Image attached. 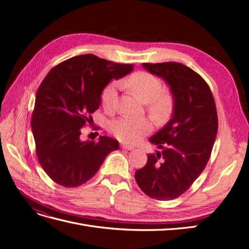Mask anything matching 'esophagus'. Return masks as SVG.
<instances>
[{"label":"esophagus","instance_id":"1","mask_svg":"<svg viewBox=\"0 0 249 249\" xmlns=\"http://www.w3.org/2000/svg\"><path fill=\"white\" fill-rule=\"evenodd\" d=\"M122 148L126 150H133L135 147L133 145H127V144H122Z\"/></svg>","mask_w":249,"mask_h":249}]
</instances>
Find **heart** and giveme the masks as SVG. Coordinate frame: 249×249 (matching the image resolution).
Returning a JSON list of instances; mask_svg holds the SVG:
<instances>
[{"instance_id":"b5f03b06","label":"heart","mask_w":249,"mask_h":249,"mask_svg":"<svg viewBox=\"0 0 249 249\" xmlns=\"http://www.w3.org/2000/svg\"><path fill=\"white\" fill-rule=\"evenodd\" d=\"M122 85L129 88L140 101L147 104L150 115L157 122L163 123L171 114L172 97L169 93L162 91V82L154 74L145 71L135 72L122 82ZM101 100L105 110H114L117 100V85L115 83H110L104 88ZM152 130V120L146 117L133 118L124 116L114 119L110 124L111 133L118 140L126 143L138 142Z\"/></svg>"}]
</instances>
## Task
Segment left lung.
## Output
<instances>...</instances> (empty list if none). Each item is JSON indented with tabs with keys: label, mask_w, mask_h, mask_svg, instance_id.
Segmentation results:
<instances>
[{
	"label": "left lung",
	"mask_w": 249,
	"mask_h": 249,
	"mask_svg": "<svg viewBox=\"0 0 249 249\" xmlns=\"http://www.w3.org/2000/svg\"><path fill=\"white\" fill-rule=\"evenodd\" d=\"M142 66L167 83L173 111L169 122L149 138L160 150L147 156L135 178L147 196L175 199L189 189L210 159L218 130L216 105L206 81L190 67L178 62Z\"/></svg>",
	"instance_id": "8db88e82"
}]
</instances>
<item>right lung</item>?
Returning a JSON list of instances; mask_svg holds the SVG:
<instances>
[{"label":"right lung","instance_id":"add662e5","mask_svg":"<svg viewBox=\"0 0 249 249\" xmlns=\"http://www.w3.org/2000/svg\"><path fill=\"white\" fill-rule=\"evenodd\" d=\"M133 67L86 54L56 65L42 81L31 125L39 163L55 183L81 186L118 149V141L108 136H101L97 142L82 141L81 129L100 108L104 88L112 79L132 72Z\"/></svg>","mask_w":249,"mask_h":249}]
</instances>
